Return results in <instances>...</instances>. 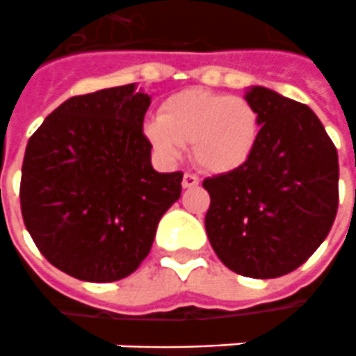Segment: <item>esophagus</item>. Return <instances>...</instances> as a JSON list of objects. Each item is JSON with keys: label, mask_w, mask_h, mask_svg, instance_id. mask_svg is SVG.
<instances>
[{"label": "esophagus", "mask_w": 356, "mask_h": 356, "mask_svg": "<svg viewBox=\"0 0 356 356\" xmlns=\"http://www.w3.org/2000/svg\"><path fill=\"white\" fill-rule=\"evenodd\" d=\"M200 185L198 175H192V173H185L183 175V188H194Z\"/></svg>", "instance_id": "esophagus-1"}]
</instances>
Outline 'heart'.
<instances>
[{
  "label": "heart",
  "instance_id": "b5f03b06",
  "mask_svg": "<svg viewBox=\"0 0 356 356\" xmlns=\"http://www.w3.org/2000/svg\"><path fill=\"white\" fill-rule=\"evenodd\" d=\"M145 136L164 160H175L191 143L192 160L202 170L228 173L251 158L260 115L245 97L192 88L168 97L160 117L145 122Z\"/></svg>",
  "mask_w": 356,
  "mask_h": 356
}]
</instances>
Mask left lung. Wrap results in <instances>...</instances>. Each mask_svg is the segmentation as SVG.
<instances>
[{"instance_id": "left-lung-1", "label": "left lung", "mask_w": 356, "mask_h": 356, "mask_svg": "<svg viewBox=\"0 0 356 356\" xmlns=\"http://www.w3.org/2000/svg\"><path fill=\"white\" fill-rule=\"evenodd\" d=\"M260 138L241 168L207 177L205 232L220 262L254 279L294 272L317 251L338 213V151L317 115L277 92L245 94Z\"/></svg>"}]
</instances>
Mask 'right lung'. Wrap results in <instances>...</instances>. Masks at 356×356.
<instances>
[{
	"instance_id": "right-lung-1",
	"label": "right lung",
	"mask_w": 356,
	"mask_h": 356,
	"mask_svg": "<svg viewBox=\"0 0 356 356\" xmlns=\"http://www.w3.org/2000/svg\"><path fill=\"white\" fill-rule=\"evenodd\" d=\"M151 97L136 84L73 96L26 147L24 225L44 259L81 281L128 277L149 254L183 173H158L143 134Z\"/></svg>"
}]
</instances>
